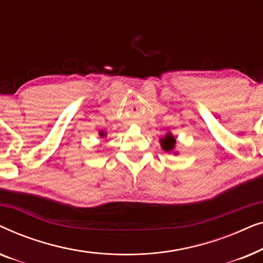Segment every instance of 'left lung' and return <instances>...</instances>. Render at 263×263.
<instances>
[{
    "label": "left lung",
    "instance_id": "8db88e82",
    "mask_svg": "<svg viewBox=\"0 0 263 263\" xmlns=\"http://www.w3.org/2000/svg\"><path fill=\"white\" fill-rule=\"evenodd\" d=\"M175 145H176V139L171 133H167L164 138L160 139V146L165 152L167 153L172 152V151L175 149ZM175 154H177V152H175Z\"/></svg>",
    "mask_w": 263,
    "mask_h": 263
}]
</instances>
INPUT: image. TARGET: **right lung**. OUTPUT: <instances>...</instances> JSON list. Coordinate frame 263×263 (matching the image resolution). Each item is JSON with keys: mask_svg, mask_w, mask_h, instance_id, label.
<instances>
[{"mask_svg": "<svg viewBox=\"0 0 263 263\" xmlns=\"http://www.w3.org/2000/svg\"><path fill=\"white\" fill-rule=\"evenodd\" d=\"M99 135L102 136V138H104V136H105L106 134H105V133H104V132H99Z\"/></svg>", "mask_w": 263, "mask_h": 263, "instance_id": "1", "label": "right lung"}]
</instances>
